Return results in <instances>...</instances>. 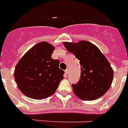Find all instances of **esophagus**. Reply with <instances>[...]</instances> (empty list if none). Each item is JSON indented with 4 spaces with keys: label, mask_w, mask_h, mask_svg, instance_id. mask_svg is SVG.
I'll list each match as a JSON object with an SVG mask.
<instances>
[{
    "label": "esophagus",
    "mask_w": 128,
    "mask_h": 128,
    "mask_svg": "<svg viewBox=\"0 0 128 128\" xmlns=\"http://www.w3.org/2000/svg\"><path fill=\"white\" fill-rule=\"evenodd\" d=\"M64 72H65V75H66V76H67L68 74L69 73V70H68V68H67V69H66V70H65V71H64Z\"/></svg>",
    "instance_id": "esophagus-1"
}]
</instances>
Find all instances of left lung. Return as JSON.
Returning a JSON list of instances; mask_svg holds the SVG:
<instances>
[{"label":"left lung","instance_id":"8db88e82","mask_svg":"<svg viewBox=\"0 0 128 128\" xmlns=\"http://www.w3.org/2000/svg\"><path fill=\"white\" fill-rule=\"evenodd\" d=\"M63 44L80 60V80L72 84L76 95L82 100H93L105 94L110 88L114 72L98 48L86 40L77 43L65 42Z\"/></svg>","mask_w":128,"mask_h":128}]
</instances>
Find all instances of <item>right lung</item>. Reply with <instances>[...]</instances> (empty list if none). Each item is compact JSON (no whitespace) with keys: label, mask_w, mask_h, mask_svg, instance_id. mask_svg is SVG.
Listing matches in <instances>:
<instances>
[{"label":"right lung","mask_w":128,"mask_h":128,"mask_svg":"<svg viewBox=\"0 0 128 128\" xmlns=\"http://www.w3.org/2000/svg\"><path fill=\"white\" fill-rule=\"evenodd\" d=\"M54 47L40 42L30 49L15 68L14 78L18 88L26 96L42 99L50 96L64 78L59 60L52 58Z\"/></svg>","instance_id":"right-lung-1"}]
</instances>
